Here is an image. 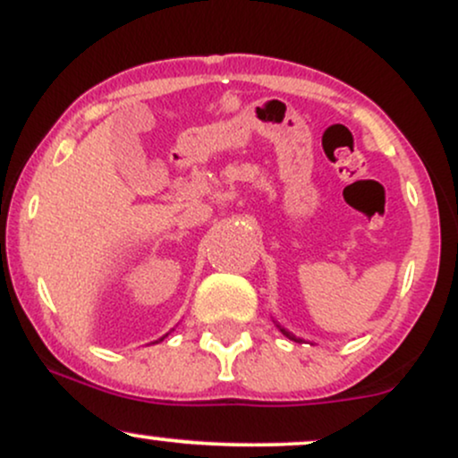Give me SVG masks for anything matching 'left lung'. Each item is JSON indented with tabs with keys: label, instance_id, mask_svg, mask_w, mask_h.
<instances>
[{
	"label": "left lung",
	"instance_id": "left-lung-1",
	"mask_svg": "<svg viewBox=\"0 0 458 458\" xmlns=\"http://www.w3.org/2000/svg\"><path fill=\"white\" fill-rule=\"evenodd\" d=\"M282 331H284V329H282ZM284 334H286V335H288V338H293V340H297V338H295V335H291V334H288V331H284ZM297 343H299V340H297Z\"/></svg>",
	"mask_w": 458,
	"mask_h": 458
}]
</instances>
